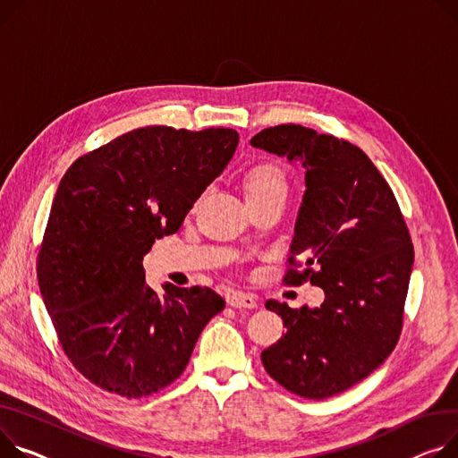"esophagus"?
<instances>
[{
    "mask_svg": "<svg viewBox=\"0 0 458 458\" xmlns=\"http://www.w3.org/2000/svg\"><path fill=\"white\" fill-rule=\"evenodd\" d=\"M228 303L232 308H237V310H254V308H258V298L252 293L233 291L228 296Z\"/></svg>",
    "mask_w": 458,
    "mask_h": 458,
    "instance_id": "1",
    "label": "esophagus"
}]
</instances>
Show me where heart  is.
I'll return each mask as SVG.
<instances>
[{
    "label": "heart",
    "instance_id": "1",
    "mask_svg": "<svg viewBox=\"0 0 458 458\" xmlns=\"http://www.w3.org/2000/svg\"><path fill=\"white\" fill-rule=\"evenodd\" d=\"M247 200L270 195L274 191H287V178L284 169L274 162H261L252 165L242 178Z\"/></svg>",
    "mask_w": 458,
    "mask_h": 458
}]
</instances>
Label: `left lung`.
Returning <instances> with one entry per match:
<instances>
[{
	"mask_svg": "<svg viewBox=\"0 0 458 458\" xmlns=\"http://www.w3.org/2000/svg\"><path fill=\"white\" fill-rule=\"evenodd\" d=\"M250 145L306 169L284 282L310 280L326 296L313 310L265 303L287 331L261 362L293 394L326 400L369 377L398 343L411 235L386 180L350 141L289 123L261 131Z\"/></svg>",
	"mask_w": 458,
	"mask_h": 458,
	"instance_id": "8db88e82",
	"label": "left lung"
}]
</instances>
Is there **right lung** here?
<instances>
[{
  "label": "right lung",
  "instance_id": "obj_1",
  "mask_svg": "<svg viewBox=\"0 0 458 458\" xmlns=\"http://www.w3.org/2000/svg\"><path fill=\"white\" fill-rule=\"evenodd\" d=\"M233 129L131 131L66 171L38 252V285L73 367L98 386L143 398L188 367L204 326L225 310L209 287L145 285L143 256L178 232L232 160Z\"/></svg>",
  "mask_w": 458,
  "mask_h": 458
}]
</instances>
